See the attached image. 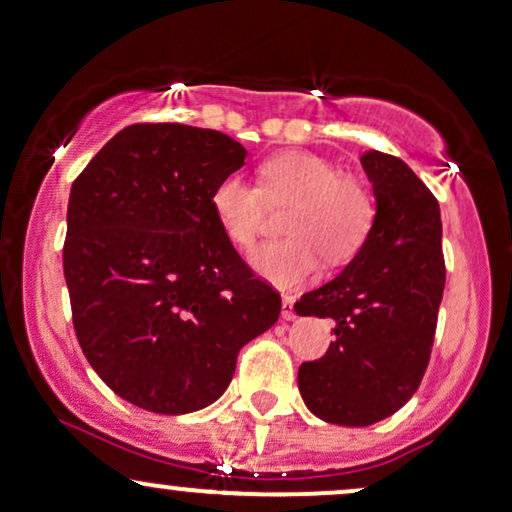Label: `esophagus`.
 <instances>
[{"mask_svg":"<svg viewBox=\"0 0 512 512\" xmlns=\"http://www.w3.org/2000/svg\"><path fill=\"white\" fill-rule=\"evenodd\" d=\"M282 320H294L296 311H294V296L292 294H282Z\"/></svg>","mask_w":512,"mask_h":512,"instance_id":"34e87169","label":"esophagus"}]
</instances>
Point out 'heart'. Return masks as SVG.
Returning a JSON list of instances; mask_svg holds the SVG:
<instances>
[{
	"mask_svg": "<svg viewBox=\"0 0 512 512\" xmlns=\"http://www.w3.org/2000/svg\"><path fill=\"white\" fill-rule=\"evenodd\" d=\"M268 199H294L285 239L258 244L249 266L270 285H304L320 270L323 254L342 263L361 246L372 223V199L361 182L339 175L323 156L285 151L261 166V187L239 173L225 175L211 192V208L232 244L249 246L258 235Z\"/></svg>",
	"mask_w": 512,
	"mask_h": 512,
	"instance_id": "obj_1",
	"label": "heart"
}]
</instances>
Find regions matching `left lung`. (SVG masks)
I'll list each match as a JSON object with an SVG mask.
<instances>
[{
	"mask_svg": "<svg viewBox=\"0 0 512 512\" xmlns=\"http://www.w3.org/2000/svg\"><path fill=\"white\" fill-rule=\"evenodd\" d=\"M375 218L349 266L294 304L332 318L337 339L301 363V399L315 418L368 427L394 415L420 387L437 330L446 268L439 201L396 156L363 151Z\"/></svg>",
	"mask_w": 512,
	"mask_h": 512,
	"instance_id": "obj_1",
	"label": "left lung"
}]
</instances>
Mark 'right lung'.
<instances>
[{
    "label": "right lung",
    "mask_w": 512,
    "mask_h": 512,
    "mask_svg": "<svg viewBox=\"0 0 512 512\" xmlns=\"http://www.w3.org/2000/svg\"><path fill=\"white\" fill-rule=\"evenodd\" d=\"M246 149L218 130L137 123L99 149L68 199L63 275L85 358L132 406H211L237 353L280 318L218 225L211 192Z\"/></svg>",
    "instance_id": "right-lung-1"
}]
</instances>
